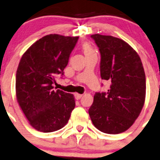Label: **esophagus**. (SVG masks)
<instances>
[{
  "label": "esophagus",
  "instance_id": "obj_1",
  "mask_svg": "<svg viewBox=\"0 0 160 160\" xmlns=\"http://www.w3.org/2000/svg\"><path fill=\"white\" fill-rule=\"evenodd\" d=\"M82 96H83L82 94H80V93H77V92H76V93H75V98L77 99V100H79V99L81 98H82Z\"/></svg>",
  "mask_w": 160,
  "mask_h": 160
}]
</instances>
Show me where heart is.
Returning <instances> with one entry per match:
<instances>
[{"instance_id": "heart-1", "label": "heart", "mask_w": 160, "mask_h": 160, "mask_svg": "<svg viewBox=\"0 0 160 160\" xmlns=\"http://www.w3.org/2000/svg\"><path fill=\"white\" fill-rule=\"evenodd\" d=\"M83 49H84V52L85 54H88V53H95L94 49H92V47L89 44L86 43V44H84V46H83Z\"/></svg>"}]
</instances>
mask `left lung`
<instances>
[{
	"label": "left lung",
	"mask_w": 160,
	"mask_h": 160,
	"mask_svg": "<svg viewBox=\"0 0 160 160\" xmlns=\"http://www.w3.org/2000/svg\"><path fill=\"white\" fill-rule=\"evenodd\" d=\"M91 37L101 54V77L111 86L107 92L95 93L88 114L101 132L120 133L132 125L144 105V68L138 53L121 39L100 34Z\"/></svg>",
	"instance_id": "obj_1"
}]
</instances>
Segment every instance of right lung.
<instances>
[{"instance_id":"right-lung-1","label":"right lung","mask_w":160,"mask_h":160,"mask_svg":"<svg viewBox=\"0 0 160 160\" xmlns=\"http://www.w3.org/2000/svg\"><path fill=\"white\" fill-rule=\"evenodd\" d=\"M79 37L47 35L23 53L16 72V97L29 123L40 132L63 128L76 106L73 94L53 89Z\"/></svg>"}]
</instances>
